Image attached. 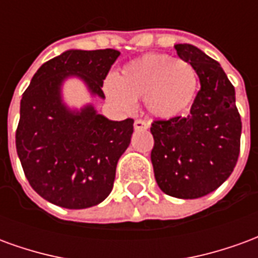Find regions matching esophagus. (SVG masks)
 <instances>
[{
  "mask_svg": "<svg viewBox=\"0 0 258 258\" xmlns=\"http://www.w3.org/2000/svg\"><path fill=\"white\" fill-rule=\"evenodd\" d=\"M149 121H145V120H142V118H137L134 121V128L137 131H140V130H148L149 128Z\"/></svg>",
  "mask_w": 258,
  "mask_h": 258,
  "instance_id": "1",
  "label": "esophagus"
}]
</instances>
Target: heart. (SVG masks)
Listing matches in <instances>:
<instances>
[{"label":"heart","instance_id":"obj_1","mask_svg":"<svg viewBox=\"0 0 258 258\" xmlns=\"http://www.w3.org/2000/svg\"><path fill=\"white\" fill-rule=\"evenodd\" d=\"M198 77L194 66L166 53H146L130 60L117 76H107L103 92L121 112H133L137 99L152 116L168 120L184 113L195 98Z\"/></svg>","mask_w":258,"mask_h":258}]
</instances>
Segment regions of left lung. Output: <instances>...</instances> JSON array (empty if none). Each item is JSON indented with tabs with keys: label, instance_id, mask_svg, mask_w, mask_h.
<instances>
[{
	"label": "left lung",
	"instance_id": "obj_1",
	"mask_svg": "<svg viewBox=\"0 0 258 258\" xmlns=\"http://www.w3.org/2000/svg\"><path fill=\"white\" fill-rule=\"evenodd\" d=\"M194 66L200 81L190 113L153 121L151 152L155 178L166 195L198 199L231 175L240 149L242 121L235 88L221 64L190 44L174 45Z\"/></svg>",
	"mask_w": 258,
	"mask_h": 258
}]
</instances>
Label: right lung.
Wrapping results in <instances>:
<instances>
[{"mask_svg": "<svg viewBox=\"0 0 258 258\" xmlns=\"http://www.w3.org/2000/svg\"><path fill=\"white\" fill-rule=\"evenodd\" d=\"M118 55L110 48L64 51L37 70L22 96L18 156L31 188L53 205L87 209L112 192L134 120L113 121L92 105L70 109L62 98V85L77 77L91 95L103 99V80Z\"/></svg>", "mask_w": 258, "mask_h": 258, "instance_id": "add662e5", "label": "right lung"}]
</instances>
